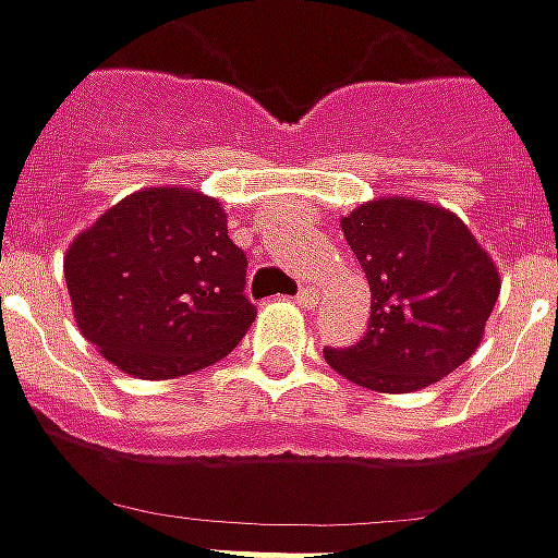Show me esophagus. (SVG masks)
I'll list each match as a JSON object with an SVG mask.
<instances>
[{
	"label": "esophagus",
	"instance_id": "34e87169",
	"mask_svg": "<svg viewBox=\"0 0 558 558\" xmlns=\"http://www.w3.org/2000/svg\"><path fill=\"white\" fill-rule=\"evenodd\" d=\"M315 302H317V293L312 290V287H302V290H299V296H296L299 308H315Z\"/></svg>",
	"mask_w": 558,
	"mask_h": 558
}]
</instances>
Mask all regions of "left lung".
<instances>
[{"instance_id":"8db88e82","label":"left lung","mask_w":558,"mask_h":558,"mask_svg":"<svg viewBox=\"0 0 558 558\" xmlns=\"http://www.w3.org/2000/svg\"><path fill=\"white\" fill-rule=\"evenodd\" d=\"M371 283V324L327 364L371 392L404 395L453 374L485 337L500 271L451 209L376 197L339 221Z\"/></svg>"}]
</instances>
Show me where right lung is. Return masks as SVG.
<instances>
[{
	"label": "right lung",
	"mask_w": 558,
	"mask_h": 558,
	"mask_svg": "<svg viewBox=\"0 0 558 558\" xmlns=\"http://www.w3.org/2000/svg\"><path fill=\"white\" fill-rule=\"evenodd\" d=\"M80 333L138 379H175L228 355L256 320L228 213L191 187H142L64 256Z\"/></svg>",
	"instance_id": "1"
}]
</instances>
